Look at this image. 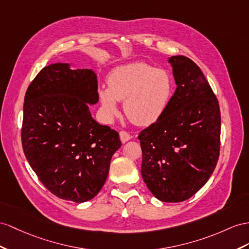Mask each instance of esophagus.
I'll list each match as a JSON object with an SVG mask.
<instances>
[{"label":"esophagus","instance_id":"34e87169","mask_svg":"<svg viewBox=\"0 0 249 249\" xmlns=\"http://www.w3.org/2000/svg\"><path fill=\"white\" fill-rule=\"evenodd\" d=\"M120 139H121V141H122V143H126L127 141H129L131 137L128 132L122 130V131H120Z\"/></svg>","mask_w":249,"mask_h":249}]
</instances>
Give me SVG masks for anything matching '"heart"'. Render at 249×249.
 I'll return each mask as SVG.
<instances>
[{
    "mask_svg": "<svg viewBox=\"0 0 249 249\" xmlns=\"http://www.w3.org/2000/svg\"><path fill=\"white\" fill-rule=\"evenodd\" d=\"M108 88L98 89L106 118L118 113V102L124 101V111L132 123L149 125L160 119L175 93V83L168 70L144 62L119 66L107 76Z\"/></svg>",
    "mask_w": 249,
    "mask_h": 249,
    "instance_id": "1",
    "label": "heart"
}]
</instances>
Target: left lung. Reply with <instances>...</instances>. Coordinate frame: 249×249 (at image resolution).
Masks as SVG:
<instances>
[{
  "mask_svg": "<svg viewBox=\"0 0 249 249\" xmlns=\"http://www.w3.org/2000/svg\"><path fill=\"white\" fill-rule=\"evenodd\" d=\"M176 91L157 122L140 132L141 174L158 200L193 196L213 175L220 154L219 102L196 64L184 55L168 59Z\"/></svg>",
  "mask_w": 249,
  "mask_h": 249,
  "instance_id": "8db88e82",
  "label": "left lung"
}]
</instances>
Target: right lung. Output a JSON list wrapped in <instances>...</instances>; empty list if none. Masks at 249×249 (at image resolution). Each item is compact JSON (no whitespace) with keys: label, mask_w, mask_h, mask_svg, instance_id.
Listing matches in <instances>:
<instances>
[{"label":"right lung","mask_w":249,"mask_h":249,"mask_svg":"<svg viewBox=\"0 0 249 249\" xmlns=\"http://www.w3.org/2000/svg\"><path fill=\"white\" fill-rule=\"evenodd\" d=\"M98 101L95 72L72 70L68 63L44 67L25 94V157L43 185L63 200L83 203L97 196L122 145L116 130L91 117L88 104Z\"/></svg>","instance_id":"right-lung-1"}]
</instances>
